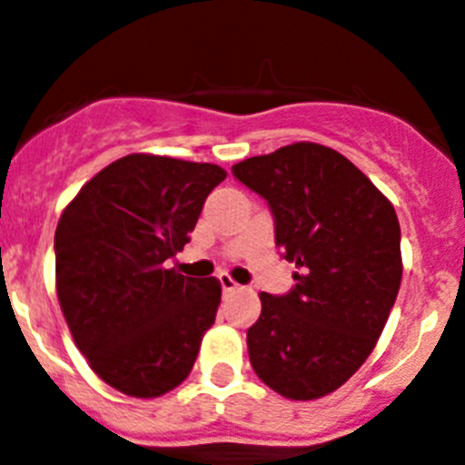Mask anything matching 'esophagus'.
Segmentation results:
<instances>
[{"instance_id": "34e87169", "label": "esophagus", "mask_w": 465, "mask_h": 465, "mask_svg": "<svg viewBox=\"0 0 465 465\" xmlns=\"http://www.w3.org/2000/svg\"><path fill=\"white\" fill-rule=\"evenodd\" d=\"M220 284H223L224 293H233V292H241L242 289V286L238 284V282H233L227 272H223V275H220Z\"/></svg>"}]
</instances>
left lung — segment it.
Instances as JSON below:
<instances>
[{
    "label": "left lung",
    "mask_w": 465,
    "mask_h": 465,
    "mask_svg": "<svg viewBox=\"0 0 465 465\" xmlns=\"http://www.w3.org/2000/svg\"><path fill=\"white\" fill-rule=\"evenodd\" d=\"M262 194L293 272L286 296L259 293L247 331L259 379L293 401L335 392L370 358L401 284V229L390 199L349 158L296 142L232 167Z\"/></svg>",
    "instance_id": "8db88e82"
}]
</instances>
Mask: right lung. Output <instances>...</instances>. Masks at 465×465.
Wrapping results in <instances>:
<instances>
[{
	"label": "right lung",
	"instance_id": "obj_1",
	"mask_svg": "<svg viewBox=\"0 0 465 465\" xmlns=\"http://www.w3.org/2000/svg\"><path fill=\"white\" fill-rule=\"evenodd\" d=\"M224 179L218 164L130 153L86 181L59 218L56 298L68 331L91 370L128 397L183 383L215 323L220 282L181 275L167 259Z\"/></svg>",
	"mask_w": 465,
	"mask_h": 465
}]
</instances>
